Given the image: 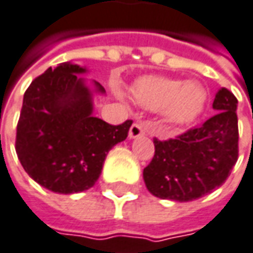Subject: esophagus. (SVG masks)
<instances>
[{"instance_id": "1", "label": "esophagus", "mask_w": 253, "mask_h": 253, "mask_svg": "<svg viewBox=\"0 0 253 253\" xmlns=\"http://www.w3.org/2000/svg\"><path fill=\"white\" fill-rule=\"evenodd\" d=\"M144 134H146V127H144L143 123H140V122L133 123L131 127H130V130H128V137L130 138L141 137V136H144Z\"/></svg>"}]
</instances>
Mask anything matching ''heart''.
<instances>
[{
  "instance_id": "heart-1",
  "label": "heart",
  "mask_w": 253,
  "mask_h": 253,
  "mask_svg": "<svg viewBox=\"0 0 253 253\" xmlns=\"http://www.w3.org/2000/svg\"><path fill=\"white\" fill-rule=\"evenodd\" d=\"M131 97L148 110L164 109L167 119L174 125H187L203 112L207 93L197 82L147 75L133 83Z\"/></svg>"
}]
</instances>
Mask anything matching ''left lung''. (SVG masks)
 Returning <instances> with one entry per match:
<instances>
[{
	"label": "left lung",
	"instance_id": "1",
	"mask_svg": "<svg viewBox=\"0 0 253 253\" xmlns=\"http://www.w3.org/2000/svg\"><path fill=\"white\" fill-rule=\"evenodd\" d=\"M238 100L225 87L215 94L216 115L177 138H154V157L143 171L147 190L187 203L222 185L238 160Z\"/></svg>",
	"mask_w": 253,
	"mask_h": 253
}]
</instances>
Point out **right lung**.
<instances>
[{"label":"right lung","instance_id":"add662e5","mask_svg":"<svg viewBox=\"0 0 253 253\" xmlns=\"http://www.w3.org/2000/svg\"><path fill=\"white\" fill-rule=\"evenodd\" d=\"M87 69L72 62L48 68L24 94L17 126L18 159L28 175L46 190L82 192L100 177L106 156L126 140L131 120L112 126L93 116L100 83L79 76Z\"/></svg>","mask_w":253,"mask_h":253}]
</instances>
